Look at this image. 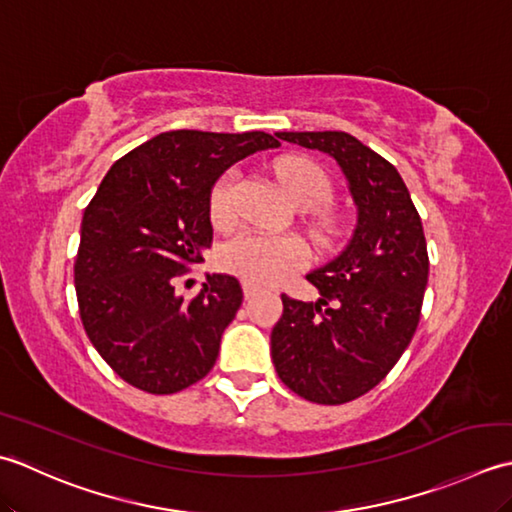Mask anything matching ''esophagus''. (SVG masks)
Wrapping results in <instances>:
<instances>
[{
  "instance_id": "esophagus-1",
  "label": "esophagus",
  "mask_w": 512,
  "mask_h": 512,
  "mask_svg": "<svg viewBox=\"0 0 512 512\" xmlns=\"http://www.w3.org/2000/svg\"><path fill=\"white\" fill-rule=\"evenodd\" d=\"M258 287L256 285H252V283H243V296L247 298V300H252L254 296H258Z\"/></svg>"
}]
</instances>
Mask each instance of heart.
Returning a JSON list of instances; mask_svg holds the SVG:
<instances>
[{
	"label": "heart",
	"mask_w": 512,
	"mask_h": 512,
	"mask_svg": "<svg viewBox=\"0 0 512 512\" xmlns=\"http://www.w3.org/2000/svg\"><path fill=\"white\" fill-rule=\"evenodd\" d=\"M280 181L298 207H318L329 198L331 183L327 174L311 161H285L280 165ZM241 174L227 170L210 192V218L221 227L232 225L238 212ZM307 263V252L300 241L289 236H265L243 232L229 238L218 249V265L252 285H276Z\"/></svg>",
	"instance_id": "heart-1"
}]
</instances>
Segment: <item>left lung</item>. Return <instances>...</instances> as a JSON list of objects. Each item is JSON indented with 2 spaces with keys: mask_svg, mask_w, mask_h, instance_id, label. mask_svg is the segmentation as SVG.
<instances>
[{
  "mask_svg": "<svg viewBox=\"0 0 512 512\" xmlns=\"http://www.w3.org/2000/svg\"><path fill=\"white\" fill-rule=\"evenodd\" d=\"M338 161L358 207L344 252L307 280L318 302L283 294L271 331L278 378L300 398L344 404L369 393L409 347L429 283L420 214L393 165L347 132H276Z\"/></svg>",
  "mask_w": 512,
  "mask_h": 512,
  "instance_id": "8db88e82",
  "label": "left lung"
}]
</instances>
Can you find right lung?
Listing matches in <instances>:
<instances>
[{
	"instance_id": "obj_1",
	"label": "right lung",
	"mask_w": 512,
	"mask_h": 512,
	"mask_svg": "<svg viewBox=\"0 0 512 512\" xmlns=\"http://www.w3.org/2000/svg\"><path fill=\"white\" fill-rule=\"evenodd\" d=\"M267 132H161L112 165L81 221L75 260L79 316L90 342L132 387L170 395L212 371L243 302L234 276H207L176 296L212 245L210 192L229 165L278 148Z\"/></svg>"
}]
</instances>
